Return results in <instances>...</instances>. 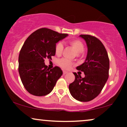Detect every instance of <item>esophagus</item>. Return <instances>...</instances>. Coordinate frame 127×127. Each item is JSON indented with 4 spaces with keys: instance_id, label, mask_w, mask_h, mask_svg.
I'll return each instance as SVG.
<instances>
[{
    "instance_id": "34e87169",
    "label": "esophagus",
    "mask_w": 127,
    "mask_h": 127,
    "mask_svg": "<svg viewBox=\"0 0 127 127\" xmlns=\"http://www.w3.org/2000/svg\"><path fill=\"white\" fill-rule=\"evenodd\" d=\"M63 75H65V74L68 73V72H67V71H65V70H63Z\"/></svg>"
}]
</instances>
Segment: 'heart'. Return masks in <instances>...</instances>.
Segmentation results:
<instances>
[{
	"instance_id": "heart-1",
	"label": "heart",
	"mask_w": 127,
	"mask_h": 127,
	"mask_svg": "<svg viewBox=\"0 0 127 127\" xmlns=\"http://www.w3.org/2000/svg\"><path fill=\"white\" fill-rule=\"evenodd\" d=\"M68 43L73 48L76 53L80 54L84 51V45L81 40L78 39H73L68 42ZM64 47L63 45L61 42H58L55 46V52L56 55H60L62 54L63 51ZM73 63L72 61L67 59H62L59 60V64L61 67L64 69H68L73 65Z\"/></svg>"
}]
</instances>
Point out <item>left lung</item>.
<instances>
[{"label":"left lung","mask_w":127,"mask_h":127,"mask_svg":"<svg viewBox=\"0 0 127 127\" xmlns=\"http://www.w3.org/2000/svg\"><path fill=\"white\" fill-rule=\"evenodd\" d=\"M87 43L88 52L85 62L76 67L85 77L73 73L75 81L68 86L71 95L80 101H90L98 95L109 78V59L102 42L89 34L79 36Z\"/></svg>","instance_id":"obj_1"}]
</instances>
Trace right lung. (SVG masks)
<instances>
[{
  "mask_svg": "<svg viewBox=\"0 0 127 127\" xmlns=\"http://www.w3.org/2000/svg\"><path fill=\"white\" fill-rule=\"evenodd\" d=\"M67 36L42 28L26 39L19 54L18 72L24 88L30 94L43 96L52 91L63 72L58 66L49 69L45 64V59L54 56L56 43Z\"/></svg>",
  "mask_w": 127,
  "mask_h": 127,
  "instance_id": "add662e5",
  "label": "right lung"
}]
</instances>
